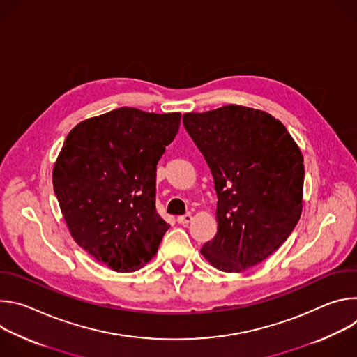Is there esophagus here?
<instances>
[{"label": "esophagus", "instance_id": "34e87169", "mask_svg": "<svg viewBox=\"0 0 357 357\" xmlns=\"http://www.w3.org/2000/svg\"><path fill=\"white\" fill-rule=\"evenodd\" d=\"M192 215L190 213H186V215H182V216H178V223H181V225H188V223H190L192 222Z\"/></svg>", "mask_w": 357, "mask_h": 357}]
</instances>
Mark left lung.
<instances>
[{"mask_svg":"<svg viewBox=\"0 0 357 357\" xmlns=\"http://www.w3.org/2000/svg\"><path fill=\"white\" fill-rule=\"evenodd\" d=\"M205 157L218 195V233L200 252L213 267L241 273L266 260L302 212L303 158L271 114L229 105L183 114Z\"/></svg>","mask_w":357,"mask_h":357,"instance_id":"8db88e82","label":"left lung"}]
</instances>
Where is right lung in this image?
<instances>
[{"label": "right lung", "mask_w": 357, "mask_h": 357, "mask_svg": "<svg viewBox=\"0 0 357 357\" xmlns=\"http://www.w3.org/2000/svg\"><path fill=\"white\" fill-rule=\"evenodd\" d=\"M181 113L121 107L79 123L55 162V195L73 240L119 273L145 266L169 225L157 213V164Z\"/></svg>", "instance_id": "1"}]
</instances>
